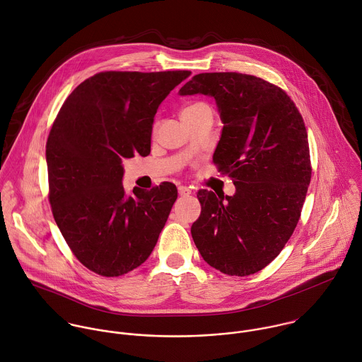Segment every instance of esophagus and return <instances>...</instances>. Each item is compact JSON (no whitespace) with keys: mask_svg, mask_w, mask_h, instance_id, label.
Returning a JSON list of instances; mask_svg holds the SVG:
<instances>
[{"mask_svg":"<svg viewBox=\"0 0 362 362\" xmlns=\"http://www.w3.org/2000/svg\"><path fill=\"white\" fill-rule=\"evenodd\" d=\"M177 192H179L180 196H189V194H192V190H190L187 186H179V187H177Z\"/></svg>","mask_w":362,"mask_h":362,"instance_id":"obj_1","label":"esophagus"}]
</instances>
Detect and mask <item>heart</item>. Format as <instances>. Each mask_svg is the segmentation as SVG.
<instances>
[{
	"mask_svg": "<svg viewBox=\"0 0 362 362\" xmlns=\"http://www.w3.org/2000/svg\"><path fill=\"white\" fill-rule=\"evenodd\" d=\"M203 105H206V104H203V103H196V104H192V105H187L186 108H183V111H182V115L183 114H187V112H192V111H194V110H197V108H200V107H203ZM156 129V125L153 127V131Z\"/></svg>",
	"mask_w": 362,
	"mask_h": 362,
	"instance_id": "obj_1",
	"label": "heart"
}]
</instances>
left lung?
Segmentation results:
<instances>
[{
	"label": "left lung",
	"mask_w": 362,
	"mask_h": 362,
	"mask_svg": "<svg viewBox=\"0 0 362 362\" xmlns=\"http://www.w3.org/2000/svg\"><path fill=\"white\" fill-rule=\"evenodd\" d=\"M179 93L216 98L224 127L213 162L235 185L234 196L197 192L193 241L210 267L252 275L281 254L300 218L312 179L302 114L281 87L237 71L196 74Z\"/></svg>",
	"instance_id": "8db88e82"
}]
</instances>
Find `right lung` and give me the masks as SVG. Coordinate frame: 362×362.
I'll use <instances>...</instances> for the list:
<instances>
[{"instance_id":"obj_1","label":"right lung","mask_w":362,"mask_h":362,"mask_svg":"<svg viewBox=\"0 0 362 362\" xmlns=\"http://www.w3.org/2000/svg\"><path fill=\"white\" fill-rule=\"evenodd\" d=\"M189 70L100 71L63 103L46 142L49 203L73 255L105 278L144 264L177 199L162 182L122 186V159L151 152L153 117Z\"/></svg>"}]
</instances>
